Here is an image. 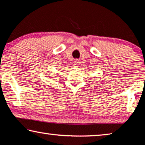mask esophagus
<instances>
[{"label": "esophagus", "instance_id": "34e87169", "mask_svg": "<svg viewBox=\"0 0 145 145\" xmlns=\"http://www.w3.org/2000/svg\"><path fill=\"white\" fill-rule=\"evenodd\" d=\"M75 65H78V64H77V63H78V61H75Z\"/></svg>", "mask_w": 145, "mask_h": 145}]
</instances>
